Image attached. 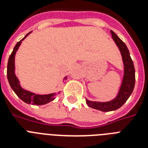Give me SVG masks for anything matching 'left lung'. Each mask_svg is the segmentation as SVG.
Instances as JSON below:
<instances>
[{
  "mask_svg": "<svg viewBox=\"0 0 148 148\" xmlns=\"http://www.w3.org/2000/svg\"><path fill=\"white\" fill-rule=\"evenodd\" d=\"M110 32H111L113 39L121 53L123 62H124V75L121 87L117 97L109 102L101 103V102H95V101L86 100V103L90 108L97 109L101 111H104V112L115 110L121 108L131 96L134 90V84H135V70H134L133 60L130 56L128 49L126 45L117 37V34H115L114 31H110Z\"/></svg>",
  "mask_w": 148,
  "mask_h": 148,
  "instance_id": "1",
  "label": "left lung"
}]
</instances>
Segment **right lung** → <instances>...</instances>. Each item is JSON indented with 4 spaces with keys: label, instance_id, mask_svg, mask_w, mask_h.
Here are the masks:
<instances>
[{
    "label": "right lung",
    "instance_id": "right-lung-1",
    "mask_svg": "<svg viewBox=\"0 0 148 148\" xmlns=\"http://www.w3.org/2000/svg\"><path fill=\"white\" fill-rule=\"evenodd\" d=\"M28 33L22 40H21L19 42L17 43V45H15L14 48L13 50L12 53H10L9 59H8V69H7V76H8V82L10 84V86L14 91L15 94L17 95V97H19L20 99H21L22 101L26 102L27 103H32L34 105H42L45 103H48L50 101H53L54 97L57 96L56 94H51V95H35L34 93L29 92L27 90H24L21 88L19 85V82L17 79L14 74V56L16 53V51L18 49L20 45L21 44V41L28 35ZM64 79H67V77Z\"/></svg>",
    "mask_w": 148,
    "mask_h": 148
}]
</instances>
